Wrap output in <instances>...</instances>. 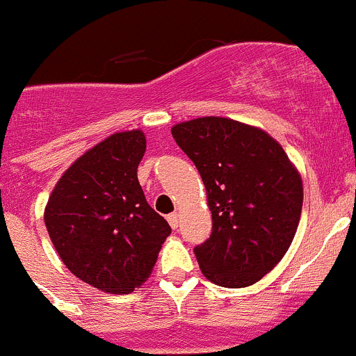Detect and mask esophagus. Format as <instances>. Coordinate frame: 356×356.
Returning a JSON list of instances; mask_svg holds the SVG:
<instances>
[{
	"label": "esophagus",
	"instance_id": "1",
	"mask_svg": "<svg viewBox=\"0 0 356 356\" xmlns=\"http://www.w3.org/2000/svg\"><path fill=\"white\" fill-rule=\"evenodd\" d=\"M168 222H170V226H171V228H173V229H177V228H178V225H179V218H178L177 212H173V214L168 216Z\"/></svg>",
	"mask_w": 356,
	"mask_h": 356
}]
</instances>
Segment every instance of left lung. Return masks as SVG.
Returning <instances> with one entry per match:
<instances>
[{"instance_id":"1","label":"left lung","mask_w":356,"mask_h":356,"mask_svg":"<svg viewBox=\"0 0 356 356\" xmlns=\"http://www.w3.org/2000/svg\"><path fill=\"white\" fill-rule=\"evenodd\" d=\"M202 177L212 233L195 248L200 270L225 288L252 286L295 238L303 205L300 171L266 130L222 116L171 128Z\"/></svg>"}]
</instances>
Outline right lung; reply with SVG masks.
<instances>
[{
    "label": "right lung",
    "mask_w": 356,
    "mask_h": 356,
    "mask_svg": "<svg viewBox=\"0 0 356 356\" xmlns=\"http://www.w3.org/2000/svg\"><path fill=\"white\" fill-rule=\"evenodd\" d=\"M145 147L138 128L109 135L70 164L44 207L46 229L67 269L111 295H127L149 280L171 233L138 183Z\"/></svg>",
    "instance_id": "add662e5"
}]
</instances>
